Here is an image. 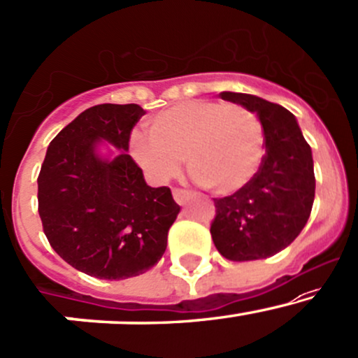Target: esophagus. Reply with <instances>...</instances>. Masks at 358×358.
<instances>
[{
  "label": "esophagus",
  "instance_id": "1",
  "mask_svg": "<svg viewBox=\"0 0 358 358\" xmlns=\"http://www.w3.org/2000/svg\"><path fill=\"white\" fill-rule=\"evenodd\" d=\"M190 192L188 190H182V188H175L173 190V199H175L176 203H180V206H183V203L188 202V199H190Z\"/></svg>",
  "mask_w": 358,
  "mask_h": 358
}]
</instances>
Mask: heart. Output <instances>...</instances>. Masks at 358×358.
<instances>
[{
  "instance_id": "1",
  "label": "heart",
  "mask_w": 358,
  "mask_h": 358,
  "mask_svg": "<svg viewBox=\"0 0 358 358\" xmlns=\"http://www.w3.org/2000/svg\"><path fill=\"white\" fill-rule=\"evenodd\" d=\"M131 151L155 182H168L182 166L202 187L227 195L253 180L265 155V132L257 113L241 105L192 100L163 110L134 132Z\"/></svg>"
}]
</instances>
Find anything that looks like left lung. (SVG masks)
<instances>
[{"mask_svg": "<svg viewBox=\"0 0 358 358\" xmlns=\"http://www.w3.org/2000/svg\"><path fill=\"white\" fill-rule=\"evenodd\" d=\"M219 96L257 113L265 132V156L248 185L214 199L212 241L227 260H263L287 248L308 222L316 188L311 146L287 108L248 93Z\"/></svg>", "mask_w": 358, "mask_h": 358, "instance_id": "left-lung-1", "label": "left lung"}]
</instances>
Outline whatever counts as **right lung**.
I'll return each instance as SVG.
<instances>
[{
    "instance_id": "obj_1",
    "label": "right lung",
    "mask_w": 358,
    "mask_h": 358,
    "mask_svg": "<svg viewBox=\"0 0 358 358\" xmlns=\"http://www.w3.org/2000/svg\"><path fill=\"white\" fill-rule=\"evenodd\" d=\"M144 113L136 103L81 112L49 144L37 180L38 215L50 246L71 266L103 280L155 266L180 212L170 188L149 187L127 155ZM103 142L119 148L117 155L101 157Z\"/></svg>"
}]
</instances>
